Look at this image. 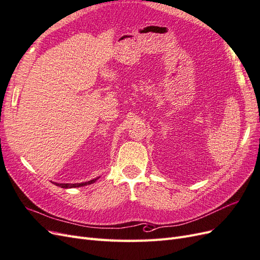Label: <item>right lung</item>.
<instances>
[{
    "mask_svg": "<svg viewBox=\"0 0 260 260\" xmlns=\"http://www.w3.org/2000/svg\"><path fill=\"white\" fill-rule=\"evenodd\" d=\"M100 178V177H99ZM99 178H95V179H92L90 181H88V182H81V183H56V182H53L55 185L57 186H60L62 188H72V187H80V186H84V185H88V184H92L95 182V181L99 179Z\"/></svg>",
    "mask_w": 260,
    "mask_h": 260,
    "instance_id": "right-lung-1",
    "label": "right lung"
}]
</instances>
